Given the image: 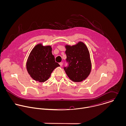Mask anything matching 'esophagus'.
Listing matches in <instances>:
<instances>
[{"mask_svg":"<svg viewBox=\"0 0 126 126\" xmlns=\"http://www.w3.org/2000/svg\"><path fill=\"white\" fill-rule=\"evenodd\" d=\"M59 65H60V66H63V63H62V62L59 63Z\"/></svg>","mask_w":126,"mask_h":126,"instance_id":"obj_1","label":"esophagus"}]
</instances>
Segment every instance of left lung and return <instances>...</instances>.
Listing matches in <instances>:
<instances>
[{
    "instance_id": "obj_1",
    "label": "left lung",
    "mask_w": 126,
    "mask_h": 126,
    "mask_svg": "<svg viewBox=\"0 0 126 126\" xmlns=\"http://www.w3.org/2000/svg\"><path fill=\"white\" fill-rule=\"evenodd\" d=\"M66 62L68 65L64 69L68 77L75 82L83 81L90 73L91 62L86 45L79 42L73 46L66 45Z\"/></svg>"
}]
</instances>
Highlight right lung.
<instances>
[{
	"label": "right lung",
	"mask_w": 126,
	"mask_h": 126,
	"mask_svg": "<svg viewBox=\"0 0 126 126\" xmlns=\"http://www.w3.org/2000/svg\"><path fill=\"white\" fill-rule=\"evenodd\" d=\"M59 66L52 55L51 47L43 46L41 44L34 47L26 63L29 74L34 80L40 82L47 80L53 71Z\"/></svg>",
	"instance_id": "obj_1"
}]
</instances>
